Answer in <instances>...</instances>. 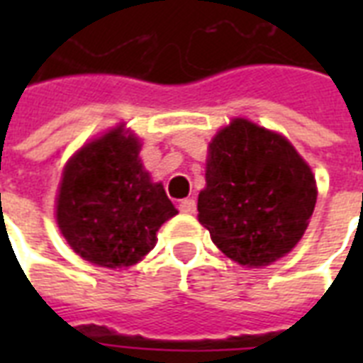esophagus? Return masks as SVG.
I'll list each match as a JSON object with an SVG mask.
<instances>
[{
	"instance_id": "34e87169",
	"label": "esophagus",
	"mask_w": 363,
	"mask_h": 363,
	"mask_svg": "<svg viewBox=\"0 0 363 363\" xmlns=\"http://www.w3.org/2000/svg\"><path fill=\"white\" fill-rule=\"evenodd\" d=\"M179 209H181V213H186V215H194L196 213V201L190 198L182 199L181 203H179Z\"/></svg>"
}]
</instances>
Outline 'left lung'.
I'll use <instances>...</instances> for the list:
<instances>
[{
    "mask_svg": "<svg viewBox=\"0 0 363 363\" xmlns=\"http://www.w3.org/2000/svg\"><path fill=\"white\" fill-rule=\"evenodd\" d=\"M207 186L198 220L228 258L262 267L303 238L316 203V181L292 143L235 118L209 145Z\"/></svg>",
    "mask_w": 363,
    "mask_h": 363,
    "instance_id": "obj_1",
    "label": "left lung"
}]
</instances>
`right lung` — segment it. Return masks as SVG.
<instances>
[{
	"instance_id": "1",
	"label": "right lung",
	"mask_w": 363,
	"mask_h": 363,
	"mask_svg": "<svg viewBox=\"0 0 363 363\" xmlns=\"http://www.w3.org/2000/svg\"><path fill=\"white\" fill-rule=\"evenodd\" d=\"M139 139L122 125L86 143L67 162L56 222L81 258L121 269L141 262L177 209L139 160Z\"/></svg>"
}]
</instances>
